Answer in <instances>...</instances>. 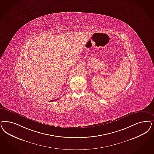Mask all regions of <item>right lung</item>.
<instances>
[{
	"instance_id": "add662e5",
	"label": "right lung",
	"mask_w": 154,
	"mask_h": 154,
	"mask_svg": "<svg viewBox=\"0 0 154 154\" xmlns=\"http://www.w3.org/2000/svg\"><path fill=\"white\" fill-rule=\"evenodd\" d=\"M55 101V100H52V101Z\"/></svg>"
}]
</instances>
